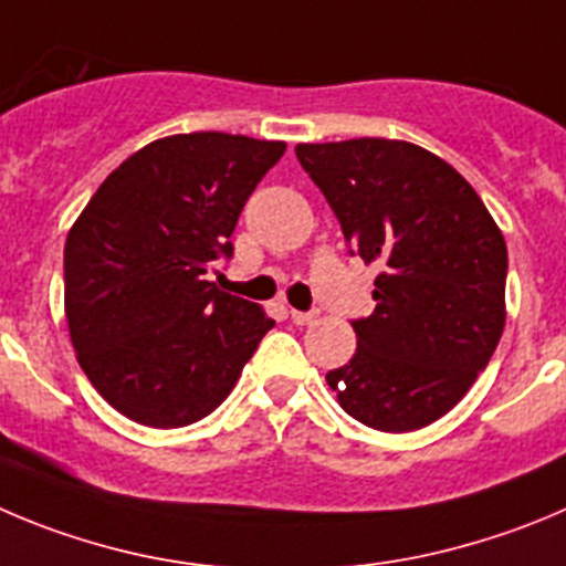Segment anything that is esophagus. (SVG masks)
<instances>
[{
    "label": "esophagus",
    "instance_id": "34e87169",
    "mask_svg": "<svg viewBox=\"0 0 566 566\" xmlns=\"http://www.w3.org/2000/svg\"><path fill=\"white\" fill-rule=\"evenodd\" d=\"M290 318H293V324H298V326L315 324V321H318V310H310V313H301V310H290Z\"/></svg>",
    "mask_w": 566,
    "mask_h": 566
}]
</instances>
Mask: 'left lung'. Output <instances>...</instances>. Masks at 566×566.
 Listing matches in <instances>:
<instances>
[{"label":"left lung","instance_id":"8db88e82","mask_svg":"<svg viewBox=\"0 0 566 566\" xmlns=\"http://www.w3.org/2000/svg\"><path fill=\"white\" fill-rule=\"evenodd\" d=\"M335 211L348 253L377 265L357 352L326 374L352 419L410 432L450 413L505 326L509 251L467 178L410 142L295 147Z\"/></svg>","mask_w":566,"mask_h":566}]
</instances>
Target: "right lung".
I'll use <instances>...</instances> for the list:
<instances>
[{"mask_svg": "<svg viewBox=\"0 0 566 566\" xmlns=\"http://www.w3.org/2000/svg\"><path fill=\"white\" fill-rule=\"evenodd\" d=\"M284 142L178 134L125 158L63 248L77 363L105 402L158 430L200 421L273 329L253 301L209 282Z\"/></svg>", "mask_w": 566, "mask_h": 566, "instance_id": "1", "label": "right lung"}]
</instances>
